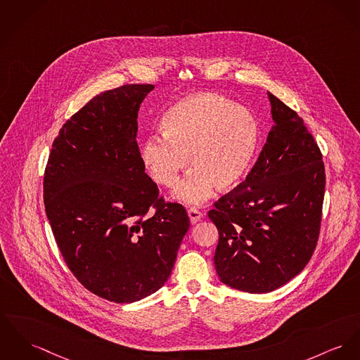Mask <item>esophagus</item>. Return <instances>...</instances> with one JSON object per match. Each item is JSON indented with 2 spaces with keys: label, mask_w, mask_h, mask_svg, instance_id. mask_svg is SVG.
Listing matches in <instances>:
<instances>
[{
  "label": "esophagus",
  "mask_w": 360,
  "mask_h": 360,
  "mask_svg": "<svg viewBox=\"0 0 360 360\" xmlns=\"http://www.w3.org/2000/svg\"><path fill=\"white\" fill-rule=\"evenodd\" d=\"M202 213L199 212V210H196L195 207H191V209H188V217H190V221H191V224H196L200 218H202Z\"/></svg>",
  "instance_id": "esophagus-1"
}]
</instances>
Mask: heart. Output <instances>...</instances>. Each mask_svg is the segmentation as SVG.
<instances>
[{
    "mask_svg": "<svg viewBox=\"0 0 360 360\" xmlns=\"http://www.w3.org/2000/svg\"><path fill=\"white\" fill-rule=\"evenodd\" d=\"M164 136L153 135L142 146V161L151 179L174 187L180 173L193 168L176 198L198 205L214 186L229 190L245 177L259 142L255 116L233 99L217 93H198L172 105L161 121Z\"/></svg>",
    "mask_w": 360,
    "mask_h": 360,
    "instance_id": "b5f03b06",
    "label": "heart"
}]
</instances>
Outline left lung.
<instances>
[{
    "label": "left lung",
    "mask_w": 360,
    "mask_h": 360,
    "mask_svg": "<svg viewBox=\"0 0 360 360\" xmlns=\"http://www.w3.org/2000/svg\"><path fill=\"white\" fill-rule=\"evenodd\" d=\"M273 127L245 180L209 218L219 239V280L250 293L283 287L311 259L325 195V165L303 119L271 93Z\"/></svg>",
    "instance_id": "1"
}]
</instances>
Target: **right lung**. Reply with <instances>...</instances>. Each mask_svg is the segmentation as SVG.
Listing matches in <instances>:
<instances>
[{"mask_svg":"<svg viewBox=\"0 0 360 360\" xmlns=\"http://www.w3.org/2000/svg\"><path fill=\"white\" fill-rule=\"evenodd\" d=\"M153 89L124 84L94 96L60 129L44 176L45 210L65 264L83 287L116 303L167 283L190 228L186 209L165 202L144 172L138 112Z\"/></svg>","mask_w":360,"mask_h":360,"instance_id":"right-lung-1","label":"right lung"}]
</instances>
